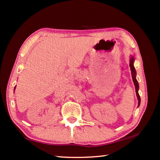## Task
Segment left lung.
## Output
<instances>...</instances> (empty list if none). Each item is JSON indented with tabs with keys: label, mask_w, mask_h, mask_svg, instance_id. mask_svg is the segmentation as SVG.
<instances>
[{
	"label": "left lung",
	"mask_w": 160,
	"mask_h": 160,
	"mask_svg": "<svg viewBox=\"0 0 160 160\" xmlns=\"http://www.w3.org/2000/svg\"><path fill=\"white\" fill-rule=\"evenodd\" d=\"M130 68H131V75H132V81H133V83H134V85H135V92H136V96L138 97V106H140V97L139 95V93H138V90H139V85H138V80L136 79V70L135 69V67H134V61H135V58L132 56H130Z\"/></svg>",
	"instance_id": "obj_1"
}]
</instances>
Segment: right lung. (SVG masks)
<instances>
[{"mask_svg":"<svg viewBox=\"0 0 160 160\" xmlns=\"http://www.w3.org/2000/svg\"><path fill=\"white\" fill-rule=\"evenodd\" d=\"M15 90V88H14V90Z\"/></svg>","mask_w":160,"mask_h":160,"instance_id":"right-lung-1","label":"right lung"}]
</instances>
